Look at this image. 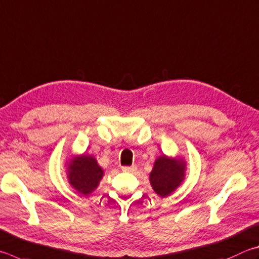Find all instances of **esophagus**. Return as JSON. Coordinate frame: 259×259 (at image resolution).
<instances>
[{
  "mask_svg": "<svg viewBox=\"0 0 259 259\" xmlns=\"http://www.w3.org/2000/svg\"><path fill=\"white\" fill-rule=\"evenodd\" d=\"M136 170H137L136 166H123V167H122V171L128 172V173H134Z\"/></svg>",
  "mask_w": 259,
  "mask_h": 259,
  "instance_id": "esophagus-1",
  "label": "esophagus"
}]
</instances>
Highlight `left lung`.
Listing matches in <instances>:
<instances>
[{"label": "left lung", "mask_w": 259, "mask_h": 259, "mask_svg": "<svg viewBox=\"0 0 259 259\" xmlns=\"http://www.w3.org/2000/svg\"><path fill=\"white\" fill-rule=\"evenodd\" d=\"M186 162L181 158L159 156L154 163L149 181L158 196L166 197L181 185L185 179Z\"/></svg>", "instance_id": "left-lung-1"}]
</instances>
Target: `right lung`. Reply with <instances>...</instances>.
Wrapping results in <instances>:
<instances>
[{
    "label": "right lung",
    "mask_w": 259,
    "mask_h": 259,
    "mask_svg": "<svg viewBox=\"0 0 259 259\" xmlns=\"http://www.w3.org/2000/svg\"><path fill=\"white\" fill-rule=\"evenodd\" d=\"M67 175L71 187L81 195L87 196L100 185L104 171L98 165L95 157L82 154L69 162Z\"/></svg>",
    "instance_id": "obj_1"
}]
</instances>
